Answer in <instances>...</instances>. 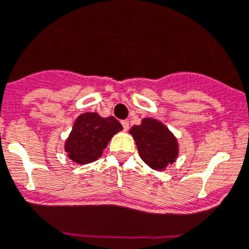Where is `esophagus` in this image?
I'll return each instance as SVG.
<instances>
[{
	"mask_svg": "<svg viewBox=\"0 0 249 249\" xmlns=\"http://www.w3.org/2000/svg\"><path fill=\"white\" fill-rule=\"evenodd\" d=\"M121 123H122V126H123V129H124V131H128V129H129V122H128V121H122V122H121Z\"/></svg>",
	"mask_w": 249,
	"mask_h": 249,
	"instance_id": "obj_1",
	"label": "esophagus"
}]
</instances>
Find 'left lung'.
Segmentation results:
<instances>
[{
	"mask_svg": "<svg viewBox=\"0 0 249 249\" xmlns=\"http://www.w3.org/2000/svg\"><path fill=\"white\" fill-rule=\"evenodd\" d=\"M141 158L154 170H165L179 156V144L169 128L154 118H143L142 123L129 129Z\"/></svg>",
	"mask_w": 249,
	"mask_h": 249,
	"instance_id": "1",
	"label": "left lung"
}]
</instances>
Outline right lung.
<instances>
[{
  "label": "right lung",
  "instance_id": "obj_1",
  "mask_svg": "<svg viewBox=\"0 0 249 249\" xmlns=\"http://www.w3.org/2000/svg\"><path fill=\"white\" fill-rule=\"evenodd\" d=\"M122 129V124L113 116L104 118L96 112L83 113L75 120L64 149L76 164L92 163L102 156L111 138Z\"/></svg>",
  "mask_w": 249,
  "mask_h": 249
}]
</instances>
